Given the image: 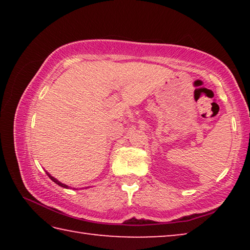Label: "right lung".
Returning <instances> with one entry per match:
<instances>
[{
  "label": "right lung",
  "instance_id": "1",
  "mask_svg": "<svg viewBox=\"0 0 250 250\" xmlns=\"http://www.w3.org/2000/svg\"><path fill=\"white\" fill-rule=\"evenodd\" d=\"M46 174H47L48 176H49V179L52 180L53 182H55V183H56L57 185H59V186H62V188H70V186H68V185H66V184H64V183H62V182H59L57 179H55L54 176H52L49 174L48 172H46Z\"/></svg>",
  "mask_w": 250,
  "mask_h": 250
}]
</instances>
